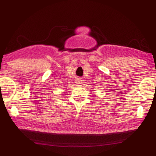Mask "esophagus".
I'll use <instances>...</instances> for the list:
<instances>
[{
	"label": "esophagus",
	"mask_w": 156,
	"mask_h": 156,
	"mask_svg": "<svg viewBox=\"0 0 156 156\" xmlns=\"http://www.w3.org/2000/svg\"><path fill=\"white\" fill-rule=\"evenodd\" d=\"M77 83H78V84H81V80H78V81H77Z\"/></svg>",
	"instance_id": "34e87169"
}]
</instances>
